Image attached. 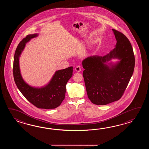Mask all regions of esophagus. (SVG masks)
I'll return each instance as SVG.
<instances>
[{"label":"esophagus","mask_w":149,"mask_h":149,"mask_svg":"<svg viewBox=\"0 0 149 149\" xmlns=\"http://www.w3.org/2000/svg\"><path fill=\"white\" fill-rule=\"evenodd\" d=\"M81 67L79 66V65L77 66L75 68V71H76V72H80L81 71Z\"/></svg>","instance_id":"34e87169"}]
</instances>
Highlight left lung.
<instances>
[{
    "label": "left lung",
    "instance_id": "1",
    "mask_svg": "<svg viewBox=\"0 0 149 149\" xmlns=\"http://www.w3.org/2000/svg\"><path fill=\"white\" fill-rule=\"evenodd\" d=\"M117 44L104 56H91L82 61L83 77L89 99L93 104L107 105L119 100L124 94L135 67L133 48L126 36L112 29ZM112 58L117 64H106Z\"/></svg>",
    "mask_w": 149,
    "mask_h": 149
}]
</instances>
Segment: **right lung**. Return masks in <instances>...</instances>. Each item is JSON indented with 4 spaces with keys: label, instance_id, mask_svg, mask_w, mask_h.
I'll return each instance as SVG.
<instances>
[{
    "label": "right lung",
    "instance_id": "right-lung-1",
    "mask_svg": "<svg viewBox=\"0 0 149 149\" xmlns=\"http://www.w3.org/2000/svg\"><path fill=\"white\" fill-rule=\"evenodd\" d=\"M38 36L37 33L28 35L18 45L14 57V79L19 91L35 107L45 109H55L60 105L65 98L67 90L65 86L72 76L73 67L56 71L47 85L41 88H35L28 85L20 72L19 56L25 47V44Z\"/></svg>",
    "mask_w": 149,
    "mask_h": 149
}]
</instances>
